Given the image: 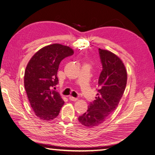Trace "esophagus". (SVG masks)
<instances>
[{
    "label": "esophagus",
    "mask_w": 155,
    "mask_h": 155,
    "mask_svg": "<svg viewBox=\"0 0 155 155\" xmlns=\"http://www.w3.org/2000/svg\"><path fill=\"white\" fill-rule=\"evenodd\" d=\"M69 100H71V101H73V102H76L77 100H78V98H74V97H73V96H69Z\"/></svg>",
    "instance_id": "obj_1"
}]
</instances>
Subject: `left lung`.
Wrapping results in <instances>:
<instances>
[{
	"instance_id": "1",
	"label": "left lung",
	"mask_w": 155,
	"mask_h": 155,
	"mask_svg": "<svg viewBox=\"0 0 155 155\" xmlns=\"http://www.w3.org/2000/svg\"><path fill=\"white\" fill-rule=\"evenodd\" d=\"M103 69L98 79V93L88 107L87 111L78 117L86 127L98 126L116 109L123 96L127 81L124 63L116 54L99 49Z\"/></svg>"
}]
</instances>
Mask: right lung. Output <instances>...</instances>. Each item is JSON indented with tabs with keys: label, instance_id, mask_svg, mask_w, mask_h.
<instances>
[{
	"label": "right lung",
	"instance_id": "right-lung-1",
	"mask_svg": "<svg viewBox=\"0 0 155 155\" xmlns=\"http://www.w3.org/2000/svg\"><path fill=\"white\" fill-rule=\"evenodd\" d=\"M74 54L70 47L54 44L42 48L32 56L24 73V87L31 107L41 120L51 121L59 114L64 101L52 88L61 61Z\"/></svg>",
	"mask_w": 155,
	"mask_h": 155
}]
</instances>
